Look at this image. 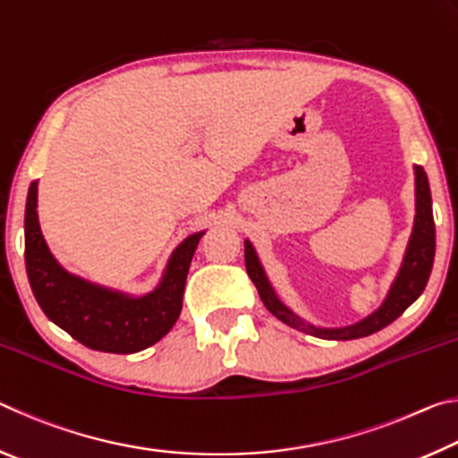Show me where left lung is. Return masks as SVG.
<instances>
[{"label":"left lung","instance_id":"8db88e82","mask_svg":"<svg viewBox=\"0 0 458 458\" xmlns=\"http://www.w3.org/2000/svg\"><path fill=\"white\" fill-rule=\"evenodd\" d=\"M416 175V216H414V228L410 234L404 260L398 270L396 278L387 291L384 303L379 305L374 313L363 317L361 321L353 325H345V327H319V325L307 323L301 319L297 313H293L286 307L278 294L275 293L273 284H270L268 276L262 268L259 254L254 250L250 240L246 238L244 242V262L248 276L257 284L262 303L273 313L278 321L289 325V327L309 333V335L321 337V339H335V341H347L366 337L384 329L392 321L406 311V309L420 297L426 283H428L432 262H434V248H437V232H434V218H432V198H430V185L426 172L420 165H414Z\"/></svg>","mask_w":458,"mask_h":458}]
</instances>
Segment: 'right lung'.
<instances>
[{
    "label": "right lung",
    "instance_id": "add662e5",
    "mask_svg": "<svg viewBox=\"0 0 458 458\" xmlns=\"http://www.w3.org/2000/svg\"><path fill=\"white\" fill-rule=\"evenodd\" d=\"M36 208L38 182H32L24 222L26 270L38 305L52 323L82 345L106 353H137L167 335L182 313L185 278L206 230L177 244L159 284L135 297L68 273L46 244Z\"/></svg>",
    "mask_w": 458,
    "mask_h": 458
}]
</instances>
